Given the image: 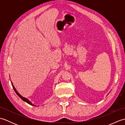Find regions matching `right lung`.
<instances>
[{"label":"right lung","instance_id":"1","mask_svg":"<svg viewBox=\"0 0 125 125\" xmlns=\"http://www.w3.org/2000/svg\"><path fill=\"white\" fill-rule=\"evenodd\" d=\"M12 86H13V89H14V91L15 92V93L16 94H17L18 95L19 97L22 100H23L24 101V102H26L27 103H28V104H30V105H32V106H34L33 104H31L30 101H29L27 99H26V98H24V97H22L21 95L19 94V93L17 91V90H16V89H15V87H14V85H13V84L12 83Z\"/></svg>","mask_w":125,"mask_h":125}]
</instances>
